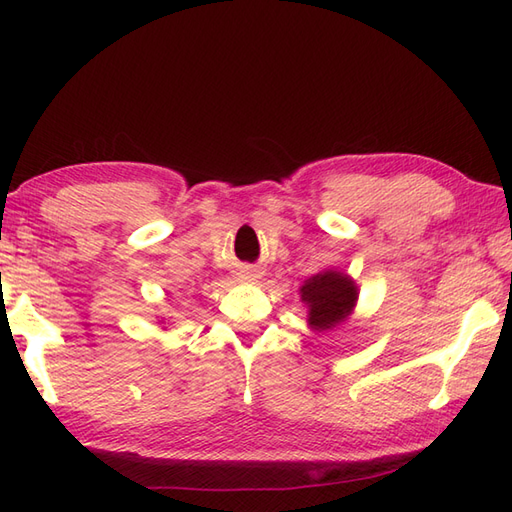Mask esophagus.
Masks as SVG:
<instances>
[{"label":"esophagus","instance_id":"obj_1","mask_svg":"<svg viewBox=\"0 0 512 512\" xmlns=\"http://www.w3.org/2000/svg\"><path fill=\"white\" fill-rule=\"evenodd\" d=\"M262 277V273L258 271V269H254V267H245V269H241L239 271V280L241 282H250V284H254V282H258Z\"/></svg>","mask_w":512,"mask_h":512}]
</instances>
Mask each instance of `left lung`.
I'll list each match as a JSON object with an SVG mask.
<instances>
[{
	"mask_svg": "<svg viewBox=\"0 0 512 512\" xmlns=\"http://www.w3.org/2000/svg\"><path fill=\"white\" fill-rule=\"evenodd\" d=\"M299 294L307 307V327L320 335L339 329L352 318L359 286L344 271L324 269L305 280Z\"/></svg>",
	"mask_w": 512,
	"mask_h": 512,
	"instance_id": "left-lung-1",
	"label": "left lung"
}]
</instances>
